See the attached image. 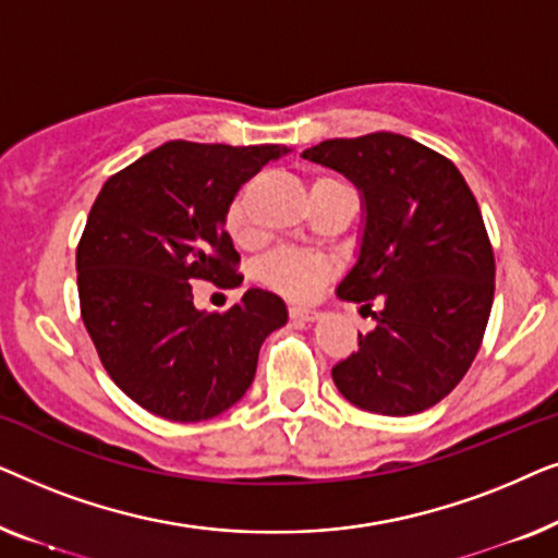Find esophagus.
Listing matches in <instances>:
<instances>
[{"instance_id":"1","label":"esophagus","mask_w":558,"mask_h":558,"mask_svg":"<svg viewBox=\"0 0 558 558\" xmlns=\"http://www.w3.org/2000/svg\"><path fill=\"white\" fill-rule=\"evenodd\" d=\"M289 317H292L294 323H315L319 312L312 307H289Z\"/></svg>"}]
</instances>
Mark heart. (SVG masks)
Instances as JSON below:
<instances>
[{"mask_svg": "<svg viewBox=\"0 0 558 558\" xmlns=\"http://www.w3.org/2000/svg\"><path fill=\"white\" fill-rule=\"evenodd\" d=\"M226 231L235 241H243L248 235V218L243 197L228 205L226 210ZM332 266L325 256L307 254V251H279L264 262V279L277 292L292 296V300H310L312 294L323 287V281L330 277Z\"/></svg>", "mask_w": 558, "mask_h": 558, "instance_id": "obj_1", "label": "heart"}]
</instances>
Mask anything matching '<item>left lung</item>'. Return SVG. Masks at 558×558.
Instances as JSON below:
<instances>
[{
	"mask_svg": "<svg viewBox=\"0 0 558 558\" xmlns=\"http://www.w3.org/2000/svg\"><path fill=\"white\" fill-rule=\"evenodd\" d=\"M302 157L361 193V243L338 296L384 302L376 330L332 368L335 386L371 414H418L460 384L490 317L495 258L475 195L447 157L391 132L327 140Z\"/></svg>",
	"mask_w": 558,
	"mask_h": 558,
	"instance_id": "obj_1",
	"label": "left lung"
}]
</instances>
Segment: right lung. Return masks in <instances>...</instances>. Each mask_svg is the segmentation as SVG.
Returning a JSON list of instances; mask_svg holds the SVG:
<instances>
[{"mask_svg":"<svg viewBox=\"0 0 558 558\" xmlns=\"http://www.w3.org/2000/svg\"><path fill=\"white\" fill-rule=\"evenodd\" d=\"M287 151L167 142L98 193L75 254L83 325L113 384L151 414H223L248 391L264 340L287 325V304L264 289H248L223 315L193 304V281L241 279L226 210L243 182Z\"/></svg>","mask_w":558,"mask_h":558,"instance_id":"right-lung-1","label":"right lung"}]
</instances>
